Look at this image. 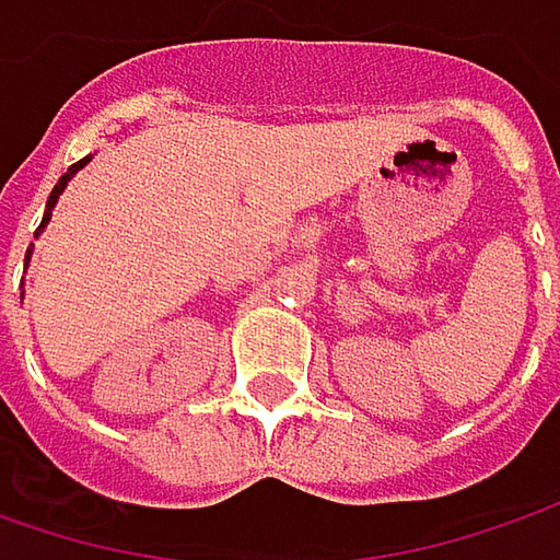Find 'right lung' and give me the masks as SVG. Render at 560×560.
I'll use <instances>...</instances> for the list:
<instances>
[{
    "label": "right lung",
    "mask_w": 560,
    "mask_h": 560,
    "mask_svg": "<svg viewBox=\"0 0 560 560\" xmlns=\"http://www.w3.org/2000/svg\"><path fill=\"white\" fill-rule=\"evenodd\" d=\"M88 161H91V158H82V161H79V164H72V167H69V171H66V174H62V177H59V183H56V186H52L50 199H47V212H44V221H40V228H37V234H40V231H44V228H47V224H50L52 209H56V202H59V196H62V189H66V186H69V180H72V177H75V174H79V171H82V167H84V164H88ZM31 249H34V247H31ZM31 249H27V256H24V266H27V262H31Z\"/></svg>",
    "instance_id": "right-lung-1"
}]
</instances>
